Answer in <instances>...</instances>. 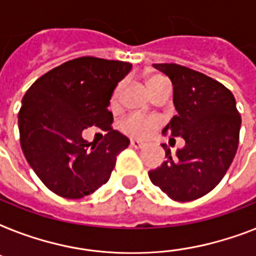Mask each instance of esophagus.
Here are the masks:
<instances>
[{
	"mask_svg": "<svg viewBox=\"0 0 256 256\" xmlns=\"http://www.w3.org/2000/svg\"><path fill=\"white\" fill-rule=\"evenodd\" d=\"M130 144H132V148H142L144 146V142H142V140H130Z\"/></svg>",
	"mask_w": 256,
	"mask_h": 256,
	"instance_id": "esophagus-1",
	"label": "esophagus"
}]
</instances>
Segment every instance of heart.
I'll list each match as a JSON object with an SVG mask.
<instances>
[{
    "label": "heart",
    "mask_w": 256,
    "mask_h": 256,
    "mask_svg": "<svg viewBox=\"0 0 256 256\" xmlns=\"http://www.w3.org/2000/svg\"><path fill=\"white\" fill-rule=\"evenodd\" d=\"M164 78L160 77V76H156V74H152V76H148L146 77V85H148V92H152L158 88L160 82H164ZM122 86L124 84L120 82L118 85L116 86L114 92L112 94V104H116L118 102V98H120V90H122ZM160 124V120H156V116H140V114H130L126 118L122 120L120 122V128L124 130L126 134H130V136H140V138H144V136H152V132H156V128H158Z\"/></svg>",
    "instance_id": "obj_1"
}]
</instances>
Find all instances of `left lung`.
<instances>
[{
	"instance_id": "8db88e82",
	"label": "left lung",
	"mask_w": 256,
	"mask_h": 256,
	"mask_svg": "<svg viewBox=\"0 0 256 256\" xmlns=\"http://www.w3.org/2000/svg\"><path fill=\"white\" fill-rule=\"evenodd\" d=\"M152 66L170 78L178 112L162 132L182 136L186 144L174 156L162 144L168 160L148 171V176L172 200H194L210 192L232 164L240 114L232 92L220 82L176 64Z\"/></svg>"
}]
</instances>
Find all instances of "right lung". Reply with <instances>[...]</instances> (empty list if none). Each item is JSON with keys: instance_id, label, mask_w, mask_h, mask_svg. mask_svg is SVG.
Here are the masks:
<instances>
[{"instance_id": "right-lung-1", "label": "right lung", "mask_w": 256, "mask_h": 256, "mask_svg": "<svg viewBox=\"0 0 256 256\" xmlns=\"http://www.w3.org/2000/svg\"><path fill=\"white\" fill-rule=\"evenodd\" d=\"M132 64L81 57L40 77L22 98L18 128L28 164L50 191L68 199L92 194L108 182L128 136L112 130L110 98ZM96 126L106 132L90 144L82 132Z\"/></svg>"}]
</instances>
